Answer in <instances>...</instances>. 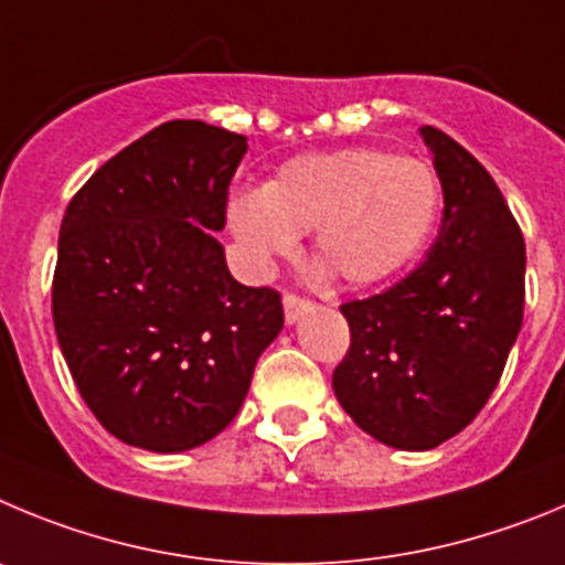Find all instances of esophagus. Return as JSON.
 Listing matches in <instances>:
<instances>
[{"mask_svg": "<svg viewBox=\"0 0 565 565\" xmlns=\"http://www.w3.org/2000/svg\"><path fill=\"white\" fill-rule=\"evenodd\" d=\"M309 307H312V301H309V298H303V295H298V292L284 295V318H287V323H295V320L301 318Z\"/></svg>", "mask_w": 565, "mask_h": 565, "instance_id": "obj_1", "label": "esophagus"}]
</instances>
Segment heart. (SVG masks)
Masks as SVG:
<instances>
[{
	"mask_svg": "<svg viewBox=\"0 0 565 565\" xmlns=\"http://www.w3.org/2000/svg\"><path fill=\"white\" fill-rule=\"evenodd\" d=\"M439 180L425 160L340 149L284 162L262 191L231 202L233 233L267 264L315 231V256L352 287L399 273L434 231Z\"/></svg>",
	"mask_w": 565,
	"mask_h": 565,
	"instance_id": "b5f03b06",
	"label": "heart"
}]
</instances>
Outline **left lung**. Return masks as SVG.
<instances>
[{"mask_svg": "<svg viewBox=\"0 0 565 565\" xmlns=\"http://www.w3.org/2000/svg\"><path fill=\"white\" fill-rule=\"evenodd\" d=\"M445 211L414 273L340 307L352 343L332 374L345 414L399 450L467 428L504 371L523 320L526 245L510 205L454 137L422 126Z\"/></svg>", "mask_w": 565, "mask_h": 565, "instance_id": "obj_1", "label": "left lung"}]
</instances>
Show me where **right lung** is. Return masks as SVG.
Returning <instances> with one entry per match:
<instances>
[{"instance_id":"add662e5","label":"right lung","mask_w":565,"mask_h":565,"mask_svg":"<svg viewBox=\"0 0 565 565\" xmlns=\"http://www.w3.org/2000/svg\"><path fill=\"white\" fill-rule=\"evenodd\" d=\"M247 137L169 120L106 160L58 233L53 323L95 419L154 454L205 445L245 403L281 295L231 276L213 231Z\"/></svg>"}]
</instances>
